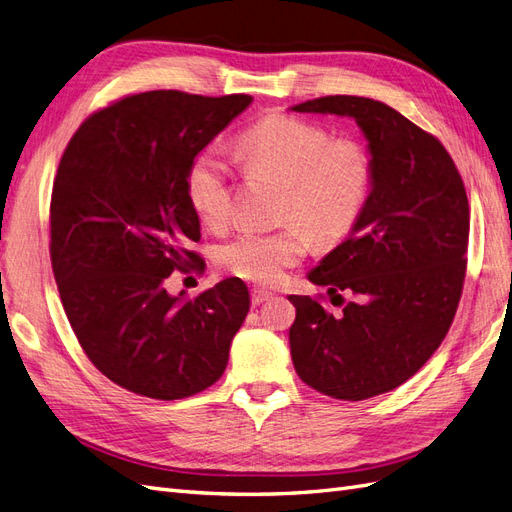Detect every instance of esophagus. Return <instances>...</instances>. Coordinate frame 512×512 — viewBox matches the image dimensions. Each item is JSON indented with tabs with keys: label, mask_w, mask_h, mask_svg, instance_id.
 Here are the masks:
<instances>
[{
	"label": "esophagus",
	"mask_w": 512,
	"mask_h": 512,
	"mask_svg": "<svg viewBox=\"0 0 512 512\" xmlns=\"http://www.w3.org/2000/svg\"><path fill=\"white\" fill-rule=\"evenodd\" d=\"M252 305H262L265 301H269L273 294L271 292H267V290H262V288H252Z\"/></svg>",
	"instance_id": "1"
}]
</instances>
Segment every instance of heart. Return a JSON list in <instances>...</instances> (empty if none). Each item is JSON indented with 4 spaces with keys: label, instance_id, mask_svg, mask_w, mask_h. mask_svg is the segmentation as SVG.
I'll return each instance as SVG.
<instances>
[{
    "label": "heart",
    "instance_id": "1",
    "mask_svg": "<svg viewBox=\"0 0 512 512\" xmlns=\"http://www.w3.org/2000/svg\"><path fill=\"white\" fill-rule=\"evenodd\" d=\"M237 158L252 177L284 183L275 232H243L220 252L222 265L247 282L273 286L297 267L309 245L342 243L361 220L374 185V164L363 143L290 115H267L237 138ZM198 218L220 230L232 220L228 166L215 149L200 151L185 175Z\"/></svg>",
    "mask_w": 512,
    "mask_h": 512
}]
</instances>
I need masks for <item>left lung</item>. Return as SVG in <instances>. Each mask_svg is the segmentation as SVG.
<instances>
[{
	"label": "left lung",
	"mask_w": 512,
	"mask_h": 512,
	"mask_svg": "<svg viewBox=\"0 0 512 512\" xmlns=\"http://www.w3.org/2000/svg\"><path fill=\"white\" fill-rule=\"evenodd\" d=\"M297 113L352 117L367 138L374 185L344 243L309 271V282L355 299L333 314L290 294L297 318L290 354L299 378L344 401L389 393L438 350L466 280L470 207L459 170L436 136L395 108L359 96H324Z\"/></svg>",
	"instance_id": "left-lung-1"
}]
</instances>
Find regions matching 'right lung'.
<instances>
[{"mask_svg": "<svg viewBox=\"0 0 512 512\" xmlns=\"http://www.w3.org/2000/svg\"><path fill=\"white\" fill-rule=\"evenodd\" d=\"M252 96L175 89L121 98L89 115L61 156L51 196V265L89 361L136 395L183 399L218 382L250 312L239 277L188 299L173 271L203 269L185 192L192 160Z\"/></svg>", "mask_w": 512, "mask_h": 512, "instance_id": "1", "label": "right lung"}]
</instances>
